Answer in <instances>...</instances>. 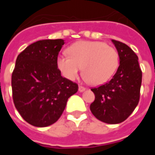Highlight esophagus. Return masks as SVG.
Listing matches in <instances>:
<instances>
[{"label":"esophagus","instance_id":"esophagus-1","mask_svg":"<svg viewBox=\"0 0 155 155\" xmlns=\"http://www.w3.org/2000/svg\"><path fill=\"white\" fill-rule=\"evenodd\" d=\"M86 90V88L84 87V86H82V85H79V91L80 92H83Z\"/></svg>","mask_w":155,"mask_h":155}]
</instances>
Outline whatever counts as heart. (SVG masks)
Returning <instances> with one entry per match:
<instances>
[{"label": "heart", "mask_w": 155, "mask_h": 155, "mask_svg": "<svg viewBox=\"0 0 155 155\" xmlns=\"http://www.w3.org/2000/svg\"><path fill=\"white\" fill-rule=\"evenodd\" d=\"M68 55L57 59V67L68 80H75L83 68L85 81L92 85L106 83L114 75L120 64V55L114 48L102 41H79L67 49Z\"/></svg>", "instance_id": "heart-1"}]
</instances>
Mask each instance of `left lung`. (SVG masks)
<instances>
[{
	"instance_id": "1",
	"label": "left lung",
	"mask_w": 155,
	"mask_h": 155,
	"mask_svg": "<svg viewBox=\"0 0 155 155\" xmlns=\"http://www.w3.org/2000/svg\"><path fill=\"white\" fill-rule=\"evenodd\" d=\"M112 42L120 55V65L109 82L91 89L95 98L90 109L99 120L114 124L126 120L139 104L142 71L131 48L115 40Z\"/></svg>"
}]
</instances>
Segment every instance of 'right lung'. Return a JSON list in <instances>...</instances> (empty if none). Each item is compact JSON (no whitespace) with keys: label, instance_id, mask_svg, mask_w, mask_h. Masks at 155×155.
Listing matches in <instances>:
<instances>
[{"label":"right lung","instance_id":"add662e5","mask_svg":"<svg viewBox=\"0 0 155 155\" xmlns=\"http://www.w3.org/2000/svg\"><path fill=\"white\" fill-rule=\"evenodd\" d=\"M64 42L42 40L17 56L12 75L13 102L24 120L36 127L55 123L78 84L61 76L57 58Z\"/></svg>","mask_w":155,"mask_h":155}]
</instances>
